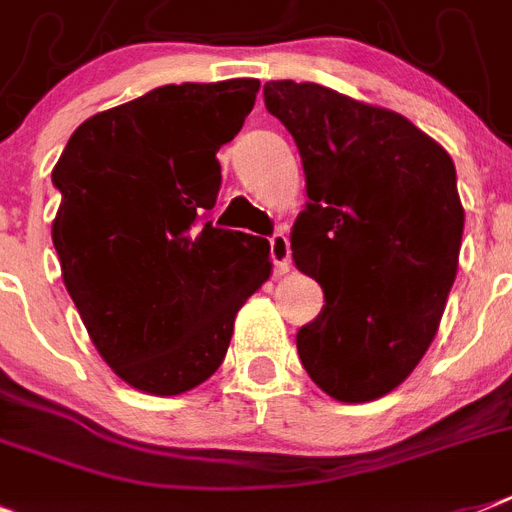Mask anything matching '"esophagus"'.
<instances>
[{
  "mask_svg": "<svg viewBox=\"0 0 512 512\" xmlns=\"http://www.w3.org/2000/svg\"><path fill=\"white\" fill-rule=\"evenodd\" d=\"M269 253H272L274 274L290 272V240L282 232H274L272 238H269Z\"/></svg>",
  "mask_w": 512,
  "mask_h": 512,
  "instance_id": "1",
  "label": "esophagus"
}]
</instances>
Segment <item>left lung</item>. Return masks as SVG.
<instances>
[{"label":"left lung","mask_w":512,"mask_h":512,"mask_svg":"<svg viewBox=\"0 0 512 512\" xmlns=\"http://www.w3.org/2000/svg\"><path fill=\"white\" fill-rule=\"evenodd\" d=\"M264 104L306 172L293 261L324 290L298 356L329 398L369 403L411 377L437 335L463 238L455 164L403 114L319 83L269 80Z\"/></svg>","instance_id":"1"}]
</instances>
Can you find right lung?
<instances>
[{
  "label": "right lung",
  "instance_id": "obj_1",
  "mask_svg": "<svg viewBox=\"0 0 512 512\" xmlns=\"http://www.w3.org/2000/svg\"><path fill=\"white\" fill-rule=\"evenodd\" d=\"M256 78L162 86L88 117L52 172L62 280L99 356L149 395H180L225 361L240 306L272 274L269 240L204 222L217 151Z\"/></svg>",
  "mask_w": 512,
  "mask_h": 512
}]
</instances>
